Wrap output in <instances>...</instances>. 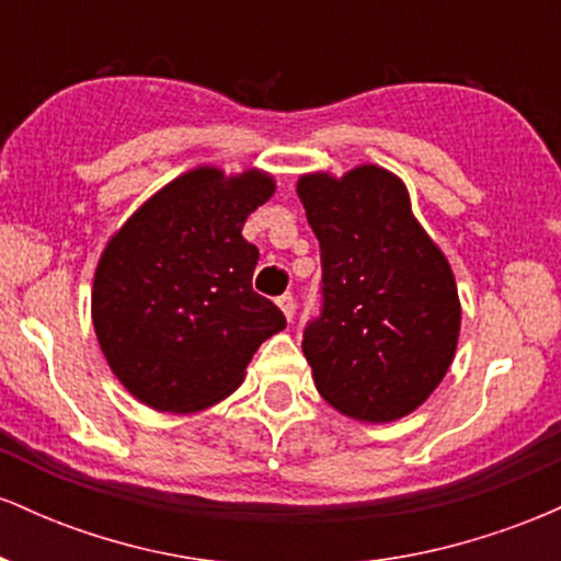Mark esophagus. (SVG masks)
<instances>
[{
	"mask_svg": "<svg viewBox=\"0 0 561 561\" xmlns=\"http://www.w3.org/2000/svg\"><path fill=\"white\" fill-rule=\"evenodd\" d=\"M276 306L282 308V313H285L287 321L293 319V313H295V298H293V295L287 293V295H282V298H276Z\"/></svg>",
	"mask_w": 561,
	"mask_h": 561,
	"instance_id": "esophagus-1",
	"label": "esophagus"
}]
</instances>
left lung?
<instances>
[{
	"label": "left lung",
	"mask_w": 561,
	"mask_h": 561,
	"mask_svg": "<svg viewBox=\"0 0 561 561\" xmlns=\"http://www.w3.org/2000/svg\"><path fill=\"white\" fill-rule=\"evenodd\" d=\"M298 197L321 248L324 311L302 332L319 396L358 422L401 420L433 396L459 345L450 263L382 165L302 173Z\"/></svg>",
	"instance_id": "obj_1"
}]
</instances>
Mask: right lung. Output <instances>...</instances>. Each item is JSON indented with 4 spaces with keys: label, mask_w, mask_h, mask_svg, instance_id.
<instances>
[{
    "label": "right lung",
    "mask_w": 561,
    "mask_h": 561,
    "mask_svg": "<svg viewBox=\"0 0 561 561\" xmlns=\"http://www.w3.org/2000/svg\"><path fill=\"white\" fill-rule=\"evenodd\" d=\"M272 173L197 165L139 205L107 240L92 285L96 343L118 382L156 411L190 414L231 396L263 340L287 327L253 293L248 216Z\"/></svg>",
    "instance_id": "obj_1"
}]
</instances>
